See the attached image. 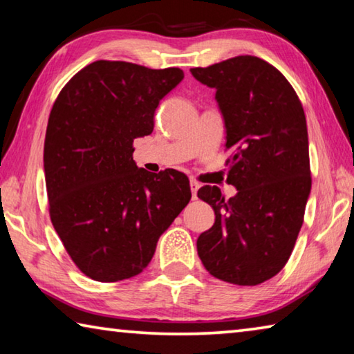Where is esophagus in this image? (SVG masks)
<instances>
[{
	"label": "esophagus",
	"instance_id": "1",
	"mask_svg": "<svg viewBox=\"0 0 354 354\" xmlns=\"http://www.w3.org/2000/svg\"><path fill=\"white\" fill-rule=\"evenodd\" d=\"M200 189V184L196 181H190V192H192V198L196 200V192Z\"/></svg>",
	"mask_w": 354,
	"mask_h": 354
}]
</instances>
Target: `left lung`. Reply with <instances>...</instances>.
I'll use <instances>...</instances> for the list:
<instances>
[{"label": "left lung", "instance_id": "8db88e82", "mask_svg": "<svg viewBox=\"0 0 354 354\" xmlns=\"http://www.w3.org/2000/svg\"><path fill=\"white\" fill-rule=\"evenodd\" d=\"M192 76L215 88L231 151L225 200L217 185L198 198L215 212L196 250L212 277L237 286L273 278L289 261L310 194L309 142L303 106L289 81L256 56H237Z\"/></svg>", "mask_w": 354, "mask_h": 354}]
</instances>
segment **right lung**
<instances>
[{
	"mask_svg": "<svg viewBox=\"0 0 354 354\" xmlns=\"http://www.w3.org/2000/svg\"><path fill=\"white\" fill-rule=\"evenodd\" d=\"M183 77L179 68L97 61L55 101L44 148L50 217L88 278L115 283L139 274L190 201L184 173H149L133 159L134 140L153 133L160 100Z\"/></svg>",
	"mask_w": 354,
	"mask_h": 354,
	"instance_id": "right-lung-1",
	"label": "right lung"
}]
</instances>
